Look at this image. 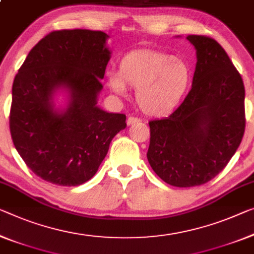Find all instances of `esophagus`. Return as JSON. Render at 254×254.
Masks as SVG:
<instances>
[{
    "label": "esophagus",
    "instance_id": "esophagus-1",
    "mask_svg": "<svg viewBox=\"0 0 254 254\" xmlns=\"http://www.w3.org/2000/svg\"><path fill=\"white\" fill-rule=\"evenodd\" d=\"M139 119L137 118V117H134V116H129L127 118V125H132V124H136L138 123Z\"/></svg>",
    "mask_w": 254,
    "mask_h": 254
}]
</instances>
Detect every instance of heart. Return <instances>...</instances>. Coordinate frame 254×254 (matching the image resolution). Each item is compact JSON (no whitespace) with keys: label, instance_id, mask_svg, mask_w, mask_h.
Returning <instances> with one entry per match:
<instances>
[{"label":"heart","instance_id":"obj_1","mask_svg":"<svg viewBox=\"0 0 254 254\" xmlns=\"http://www.w3.org/2000/svg\"><path fill=\"white\" fill-rule=\"evenodd\" d=\"M190 70L184 60L154 50L132 51L120 61L119 71L109 70L107 81L112 92L126 95L136 88L140 110L150 116L170 112L184 96Z\"/></svg>","mask_w":254,"mask_h":254}]
</instances>
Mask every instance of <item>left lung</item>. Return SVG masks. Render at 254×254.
Wrapping results in <instances>:
<instances>
[{
	"label": "left lung",
	"mask_w": 254,
	"mask_h": 254,
	"mask_svg": "<svg viewBox=\"0 0 254 254\" xmlns=\"http://www.w3.org/2000/svg\"><path fill=\"white\" fill-rule=\"evenodd\" d=\"M196 49L192 88L170 116L151 120L147 160L167 184H205L227 166L245 130L243 79L217 41L190 35Z\"/></svg>",
	"instance_id": "8db88e82"
}]
</instances>
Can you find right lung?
Wrapping results in <instances>:
<instances>
[{
    "mask_svg": "<svg viewBox=\"0 0 254 254\" xmlns=\"http://www.w3.org/2000/svg\"><path fill=\"white\" fill-rule=\"evenodd\" d=\"M108 35L100 30H54L37 43L14 77L9 125L18 153L35 175L60 186L94 176L126 116L96 107L110 60ZM69 88L72 101L58 114L55 88Z\"/></svg>",
    "mask_w": 254,
    "mask_h": 254,
    "instance_id": "add662e5",
    "label": "right lung"
}]
</instances>
